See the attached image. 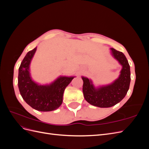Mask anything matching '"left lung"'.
<instances>
[{
    "label": "left lung",
    "mask_w": 149,
    "mask_h": 149,
    "mask_svg": "<svg viewBox=\"0 0 149 149\" xmlns=\"http://www.w3.org/2000/svg\"><path fill=\"white\" fill-rule=\"evenodd\" d=\"M112 55L123 66L119 77L111 84L94 88L92 81L82 77L84 99L90 104L100 107H110L119 102L127 94L130 82V71L124 53L111 48Z\"/></svg>",
    "instance_id": "left-lung-1"
}]
</instances>
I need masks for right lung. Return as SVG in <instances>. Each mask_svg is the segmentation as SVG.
Here are the masks:
<instances>
[{"label":"right lung","instance_id":"1","mask_svg":"<svg viewBox=\"0 0 149 149\" xmlns=\"http://www.w3.org/2000/svg\"><path fill=\"white\" fill-rule=\"evenodd\" d=\"M37 47L26 53L19 69L18 86L22 98L33 109L39 111H52L63 102L65 88L74 77L60 76L48 85H38L30 77L29 67Z\"/></svg>","mask_w":149,"mask_h":149}]
</instances>
